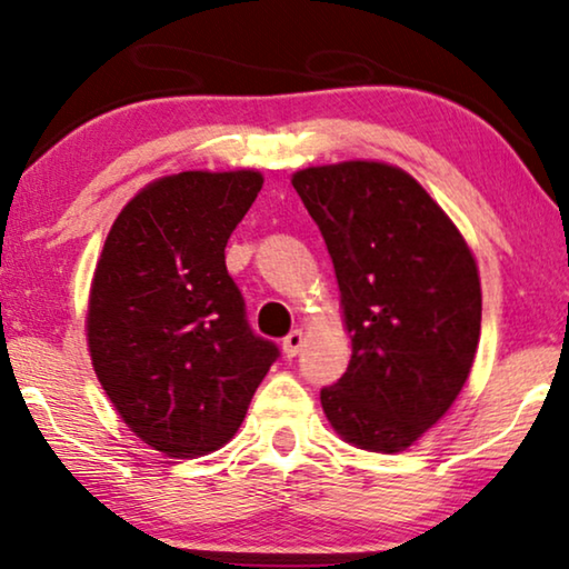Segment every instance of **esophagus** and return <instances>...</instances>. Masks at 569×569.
Segmentation results:
<instances>
[{
  "label": "esophagus",
  "mask_w": 569,
  "mask_h": 569,
  "mask_svg": "<svg viewBox=\"0 0 569 569\" xmlns=\"http://www.w3.org/2000/svg\"><path fill=\"white\" fill-rule=\"evenodd\" d=\"M302 341H306V333H302L300 329H295L287 333V337L282 339V352L284 357H295L302 349Z\"/></svg>",
  "instance_id": "34e87169"
}]
</instances>
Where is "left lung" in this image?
<instances>
[{
    "mask_svg": "<svg viewBox=\"0 0 569 569\" xmlns=\"http://www.w3.org/2000/svg\"><path fill=\"white\" fill-rule=\"evenodd\" d=\"M292 186L337 271L352 360L321 403L333 430L399 453L450 409L481 329L477 261L448 214L401 168L349 160Z\"/></svg>",
    "mask_w": 569,
    "mask_h": 569,
    "instance_id": "left-lung-1",
    "label": "left lung"
}]
</instances>
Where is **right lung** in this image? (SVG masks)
Returning a JSON list of instances; mask_svg holds the SVG:
<instances>
[{
    "label": "right lung",
    "mask_w": 569,
    "mask_h": 569,
    "mask_svg": "<svg viewBox=\"0 0 569 569\" xmlns=\"http://www.w3.org/2000/svg\"><path fill=\"white\" fill-rule=\"evenodd\" d=\"M263 186L256 170L166 176L108 232L92 277L96 376L137 438L170 458L222 448L279 357L248 326L224 246Z\"/></svg>",
    "instance_id": "right-lung-1"
}]
</instances>
